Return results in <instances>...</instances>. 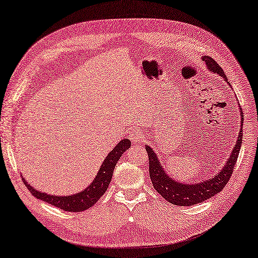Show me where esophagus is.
Segmentation results:
<instances>
[{
  "instance_id": "obj_1",
  "label": "esophagus",
  "mask_w": 258,
  "mask_h": 258,
  "mask_svg": "<svg viewBox=\"0 0 258 258\" xmlns=\"http://www.w3.org/2000/svg\"><path fill=\"white\" fill-rule=\"evenodd\" d=\"M129 138H130V140L133 141L134 144H138V143H140L143 140L144 137H143V134H142L141 130L135 129V130H133L129 134Z\"/></svg>"
}]
</instances>
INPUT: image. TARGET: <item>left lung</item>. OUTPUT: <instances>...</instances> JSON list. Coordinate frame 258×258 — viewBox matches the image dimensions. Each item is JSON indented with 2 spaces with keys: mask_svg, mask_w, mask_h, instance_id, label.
Returning <instances> with one entry per match:
<instances>
[{
  "mask_svg": "<svg viewBox=\"0 0 258 258\" xmlns=\"http://www.w3.org/2000/svg\"><path fill=\"white\" fill-rule=\"evenodd\" d=\"M203 61H205L206 67L212 73H216L223 80L227 82V77L222 70L221 67H219L217 62L213 60L211 56L204 55ZM241 115V128L240 134L237 136L235 146L232 150L230 158L228 159L224 166L220 169V172L211 176L209 179H205L199 183H181L179 180H175L173 177L169 176L166 173L164 166H162L156 153L148 144H146V150L149 155V173L151 180L154 189L158 191L161 196L166 199L168 203H171L175 206L181 207H189L192 205H197L204 203L205 200L209 199L215 196V195L221 191L224 186L228 184L231 175L233 173V168L237 160V155L240 153L241 144H242V137H243V112L240 109Z\"/></svg>",
  "mask_w": 258,
  "mask_h": 258,
  "instance_id": "obj_1",
  "label": "left lung"
}]
</instances>
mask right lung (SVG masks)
Wrapping results in <instances>:
<instances>
[{"instance_id":"1","label":"right lung","mask_w":258,"mask_h":258,"mask_svg":"<svg viewBox=\"0 0 258 258\" xmlns=\"http://www.w3.org/2000/svg\"><path fill=\"white\" fill-rule=\"evenodd\" d=\"M130 146L131 142L129 139H122L106 156L92 183L85 189L78 194L70 195V196H53V195L42 192L30 186L25 178H23V180L29 191L37 199H40L42 202H46L64 211H84L91 208L93 205H95L98 199L107 190L112 177V172H114L118 160L121 158V155L130 148Z\"/></svg>"}]
</instances>
